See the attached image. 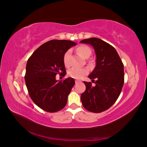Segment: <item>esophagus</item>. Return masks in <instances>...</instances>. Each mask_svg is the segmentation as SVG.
<instances>
[{
    "instance_id": "esophagus-1",
    "label": "esophagus",
    "mask_w": 147,
    "mask_h": 147,
    "mask_svg": "<svg viewBox=\"0 0 147 147\" xmlns=\"http://www.w3.org/2000/svg\"><path fill=\"white\" fill-rule=\"evenodd\" d=\"M78 82H78V80H76V81H75V83H76V84H78Z\"/></svg>"
}]
</instances>
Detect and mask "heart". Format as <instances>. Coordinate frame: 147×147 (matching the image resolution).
I'll return each mask as SVG.
<instances>
[{
	"mask_svg": "<svg viewBox=\"0 0 147 147\" xmlns=\"http://www.w3.org/2000/svg\"><path fill=\"white\" fill-rule=\"evenodd\" d=\"M77 52L81 56L85 58V59H87L92 54V50H91V49L89 47H88V46L84 45L79 46L77 48ZM70 55H71V50H67L64 53L63 57V63L65 66L67 67L69 66ZM88 72H89V71H88L87 68H72L69 71L68 74L71 78L77 79V80H80V79H82L84 76L88 73Z\"/></svg>",
	"mask_w": 147,
	"mask_h": 147,
	"instance_id": "obj_1",
	"label": "heart"
}]
</instances>
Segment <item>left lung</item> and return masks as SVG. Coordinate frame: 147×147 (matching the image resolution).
Here are the masks:
<instances>
[{
    "label": "left lung",
    "mask_w": 147,
    "mask_h": 147,
    "mask_svg": "<svg viewBox=\"0 0 147 147\" xmlns=\"http://www.w3.org/2000/svg\"><path fill=\"white\" fill-rule=\"evenodd\" d=\"M80 42L92 45L96 55V66L88 76L95 85L84 82L86 90L81 95V101L86 110L101 113L110 108L119 97L124 83V65L115 48L106 42L90 38Z\"/></svg>",
    "instance_id": "1"
}]
</instances>
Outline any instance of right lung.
<instances>
[{
	"instance_id": "obj_1",
	"label": "right lung",
	"mask_w": 147,
	"mask_h": 147,
	"mask_svg": "<svg viewBox=\"0 0 147 147\" xmlns=\"http://www.w3.org/2000/svg\"><path fill=\"white\" fill-rule=\"evenodd\" d=\"M73 41L52 40L38 47L28 59L25 80L32 101L42 110L55 113L66 105L68 95L75 84L73 78L57 80V74H66L64 53L72 46Z\"/></svg>"
}]
</instances>
